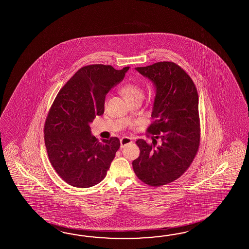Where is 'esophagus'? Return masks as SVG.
Listing matches in <instances>:
<instances>
[{
    "label": "esophagus",
    "instance_id": "34e87169",
    "mask_svg": "<svg viewBox=\"0 0 249 249\" xmlns=\"http://www.w3.org/2000/svg\"><path fill=\"white\" fill-rule=\"evenodd\" d=\"M130 143H132V139H130L129 137H123L121 140H120V147L121 148H124L126 145L128 144H130Z\"/></svg>",
    "mask_w": 249,
    "mask_h": 249
}]
</instances>
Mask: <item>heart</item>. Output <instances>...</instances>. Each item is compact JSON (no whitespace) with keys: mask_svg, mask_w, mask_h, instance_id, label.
<instances>
[{"mask_svg":"<svg viewBox=\"0 0 249 249\" xmlns=\"http://www.w3.org/2000/svg\"><path fill=\"white\" fill-rule=\"evenodd\" d=\"M120 91L127 101L131 103L138 100H142L143 90L142 87L137 84L129 83L126 85H123Z\"/></svg>","mask_w":249,"mask_h":249,"instance_id":"obj_1","label":"heart"}]
</instances>
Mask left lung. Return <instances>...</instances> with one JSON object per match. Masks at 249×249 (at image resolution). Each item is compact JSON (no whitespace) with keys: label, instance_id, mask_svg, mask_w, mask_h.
<instances>
[{"label":"left lung","instance_id":"8db88e82","mask_svg":"<svg viewBox=\"0 0 249 249\" xmlns=\"http://www.w3.org/2000/svg\"><path fill=\"white\" fill-rule=\"evenodd\" d=\"M135 69L153 82L156 96L154 121L147 129L153 142L138 140L141 152L132 167L144 183L159 187L180 178L196 157L200 143L198 94L191 76L174 62Z\"/></svg>","mask_w":249,"mask_h":249}]
</instances>
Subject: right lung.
Returning a JSON list of instances; mask_svg holds the SVG:
<instances>
[{
    "label": "right lung",
    "mask_w": 249,
    "mask_h": 249,
    "mask_svg": "<svg viewBox=\"0 0 249 249\" xmlns=\"http://www.w3.org/2000/svg\"><path fill=\"white\" fill-rule=\"evenodd\" d=\"M129 69L96 64L80 69L58 91L44 124L48 157L69 185L89 188L105 178L120 147L117 137L99 142L90 123L104 113L105 97Z\"/></svg>",
    "instance_id": "right-lung-1"
}]
</instances>
